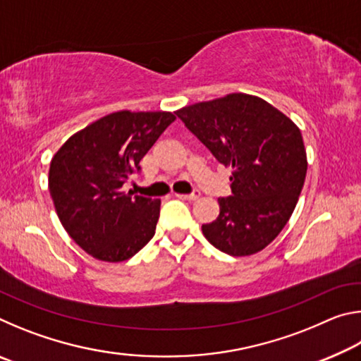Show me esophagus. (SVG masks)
<instances>
[{"label":"esophagus","mask_w":361,"mask_h":361,"mask_svg":"<svg viewBox=\"0 0 361 361\" xmlns=\"http://www.w3.org/2000/svg\"><path fill=\"white\" fill-rule=\"evenodd\" d=\"M175 195L178 199L189 200V202H192V200H197L200 197V191H197V189H195V191H192L191 194H175Z\"/></svg>","instance_id":"1"}]
</instances>
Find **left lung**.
I'll use <instances>...</instances> for the list:
<instances>
[{"instance_id": "obj_1", "label": "left lung", "mask_w": 361, "mask_h": 361, "mask_svg": "<svg viewBox=\"0 0 361 361\" xmlns=\"http://www.w3.org/2000/svg\"><path fill=\"white\" fill-rule=\"evenodd\" d=\"M185 122L219 164L232 167L229 197L202 224L219 252L248 256L266 248L288 223L307 172L301 130L259 97L229 94L181 108Z\"/></svg>"}]
</instances>
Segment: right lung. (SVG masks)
Returning <instances> with one entry per match:
<instances>
[{"label": "right lung", "instance_id": "1", "mask_svg": "<svg viewBox=\"0 0 361 361\" xmlns=\"http://www.w3.org/2000/svg\"><path fill=\"white\" fill-rule=\"evenodd\" d=\"M175 119L166 111L108 114L70 137L52 157L49 192L60 223L94 258L126 261L154 235L161 200L122 186L140 173V161Z\"/></svg>", "mask_w": 361, "mask_h": 361}]
</instances>
